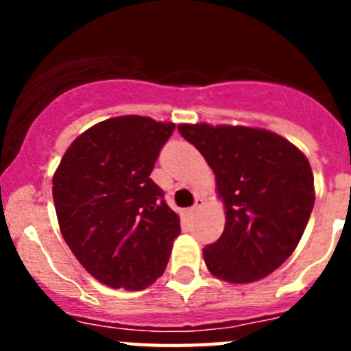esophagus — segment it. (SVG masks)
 <instances>
[{"label": "esophagus", "instance_id": "34e87169", "mask_svg": "<svg viewBox=\"0 0 351 351\" xmlns=\"http://www.w3.org/2000/svg\"><path fill=\"white\" fill-rule=\"evenodd\" d=\"M202 206H204V198L202 197H197V200H195V206L191 207V210H193V213H195V210H198Z\"/></svg>", "mask_w": 351, "mask_h": 351}]
</instances>
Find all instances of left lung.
<instances>
[{"mask_svg": "<svg viewBox=\"0 0 351 351\" xmlns=\"http://www.w3.org/2000/svg\"><path fill=\"white\" fill-rule=\"evenodd\" d=\"M216 176L225 230L204 247L209 272L228 283L262 280L293 253L315 206L308 158L263 128L179 125Z\"/></svg>", "mask_w": 351, "mask_h": 351, "instance_id": "left-lung-1", "label": "left lung"}]
</instances>
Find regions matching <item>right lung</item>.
<instances>
[{
	"label": "right lung",
	"instance_id": "obj_1",
	"mask_svg": "<svg viewBox=\"0 0 351 351\" xmlns=\"http://www.w3.org/2000/svg\"><path fill=\"white\" fill-rule=\"evenodd\" d=\"M173 128L145 116L110 117L80 133L56 169L63 239L107 287L144 290L165 271L181 225L149 176Z\"/></svg>",
	"mask_w": 351,
	"mask_h": 351
}]
</instances>
